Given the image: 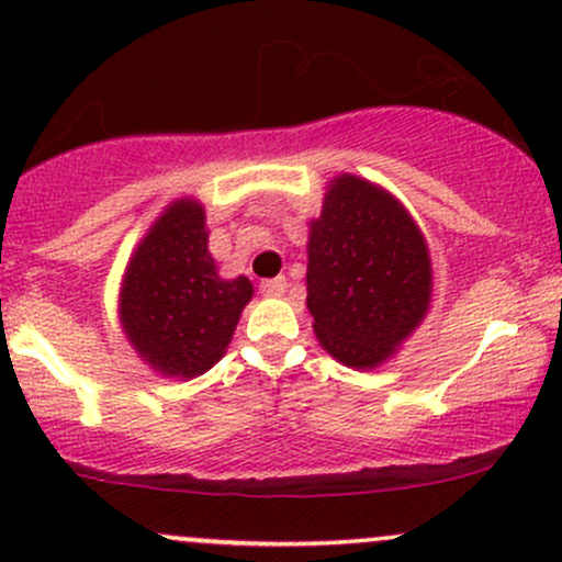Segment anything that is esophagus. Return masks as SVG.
<instances>
[{"mask_svg":"<svg viewBox=\"0 0 562 562\" xmlns=\"http://www.w3.org/2000/svg\"><path fill=\"white\" fill-rule=\"evenodd\" d=\"M288 290V280L285 277H272V280L261 282V293L269 295V299H280L282 293Z\"/></svg>","mask_w":562,"mask_h":562,"instance_id":"34e87169","label":"esophagus"}]
</instances>
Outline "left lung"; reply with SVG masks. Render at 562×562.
<instances>
[{
	"mask_svg": "<svg viewBox=\"0 0 562 562\" xmlns=\"http://www.w3.org/2000/svg\"><path fill=\"white\" fill-rule=\"evenodd\" d=\"M306 306L338 362L372 370L425 319L434 269L420 227L383 187L340 173L308 224Z\"/></svg>",
	"mask_w": 562,
	"mask_h": 562,
	"instance_id": "left-lung-1",
	"label": "left lung"
}]
</instances>
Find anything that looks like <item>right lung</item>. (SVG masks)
I'll return each mask as SVG.
<instances>
[{
    "instance_id": "add662e5",
    "label": "right lung",
    "mask_w": 562,
    "mask_h": 562,
    "mask_svg": "<svg viewBox=\"0 0 562 562\" xmlns=\"http://www.w3.org/2000/svg\"><path fill=\"white\" fill-rule=\"evenodd\" d=\"M250 299L248 277H218L203 205L182 198L158 216L134 250L119 317L142 362L160 375L190 380L224 357Z\"/></svg>"
}]
</instances>
